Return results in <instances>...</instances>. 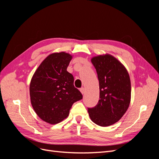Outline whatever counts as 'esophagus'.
I'll list each match as a JSON object with an SVG mask.
<instances>
[{
	"mask_svg": "<svg viewBox=\"0 0 159 159\" xmlns=\"http://www.w3.org/2000/svg\"><path fill=\"white\" fill-rule=\"evenodd\" d=\"M80 91H81V93H82V94H84V93H85V89L84 88H80Z\"/></svg>",
	"mask_w": 159,
	"mask_h": 159,
	"instance_id": "34e87169",
	"label": "esophagus"
}]
</instances>
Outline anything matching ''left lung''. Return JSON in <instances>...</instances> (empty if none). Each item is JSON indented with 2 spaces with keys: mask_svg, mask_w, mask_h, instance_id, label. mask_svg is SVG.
<instances>
[{
  "mask_svg": "<svg viewBox=\"0 0 159 159\" xmlns=\"http://www.w3.org/2000/svg\"><path fill=\"white\" fill-rule=\"evenodd\" d=\"M91 63L98 74L99 99L94 107L88 108V113L93 123L107 127L127 111L131 102V80L125 66L111 55L93 57Z\"/></svg>",
  "mask_w": 159,
  "mask_h": 159,
  "instance_id": "8db88e82",
  "label": "left lung"
}]
</instances>
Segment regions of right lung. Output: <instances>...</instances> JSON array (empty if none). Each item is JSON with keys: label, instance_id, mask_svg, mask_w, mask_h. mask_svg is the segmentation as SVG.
<instances>
[{"label": "right lung", "instance_id": "right-lung-1", "mask_svg": "<svg viewBox=\"0 0 159 159\" xmlns=\"http://www.w3.org/2000/svg\"><path fill=\"white\" fill-rule=\"evenodd\" d=\"M71 58L64 52L53 53L42 62L30 81L32 106L38 117L50 124L63 121L74 103L83 98L74 87V76L67 71Z\"/></svg>", "mask_w": 159, "mask_h": 159}]
</instances>
